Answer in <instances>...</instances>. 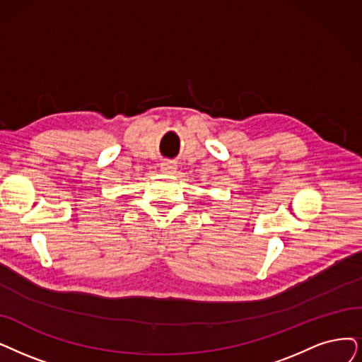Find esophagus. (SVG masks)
I'll return each mask as SVG.
<instances>
[{"instance_id": "esophagus-1", "label": "esophagus", "mask_w": 362, "mask_h": 362, "mask_svg": "<svg viewBox=\"0 0 362 362\" xmlns=\"http://www.w3.org/2000/svg\"><path fill=\"white\" fill-rule=\"evenodd\" d=\"M160 170L163 173H175L177 172V163L175 162H170V160H166V162L160 163Z\"/></svg>"}]
</instances>
